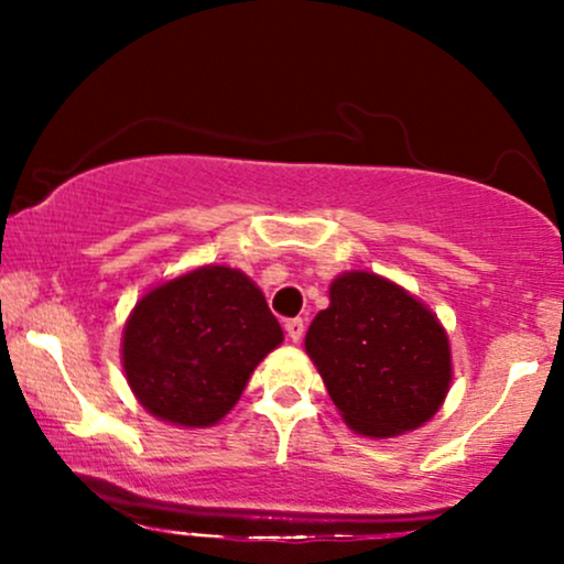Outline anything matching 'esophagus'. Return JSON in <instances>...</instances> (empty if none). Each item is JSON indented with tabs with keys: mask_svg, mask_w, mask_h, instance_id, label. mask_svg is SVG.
I'll return each instance as SVG.
<instances>
[{
	"mask_svg": "<svg viewBox=\"0 0 564 564\" xmlns=\"http://www.w3.org/2000/svg\"><path fill=\"white\" fill-rule=\"evenodd\" d=\"M286 334H289L291 341H302V336H304L302 318H289L286 321Z\"/></svg>",
	"mask_w": 564,
	"mask_h": 564,
	"instance_id": "34e87169",
	"label": "esophagus"
}]
</instances>
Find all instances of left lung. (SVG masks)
Returning <instances> with one entry per match:
<instances>
[{"label": "left lung", "mask_w": 564, "mask_h": 564, "mask_svg": "<svg viewBox=\"0 0 564 564\" xmlns=\"http://www.w3.org/2000/svg\"><path fill=\"white\" fill-rule=\"evenodd\" d=\"M304 349L349 430L394 437L430 422L451 387V345L437 315L403 286L352 270L334 278Z\"/></svg>", "instance_id": "1"}]
</instances>
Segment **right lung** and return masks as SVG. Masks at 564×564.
Instances as JSON below:
<instances>
[{"instance_id":"add662e5","label":"right lung","mask_w":564,"mask_h":564,"mask_svg":"<svg viewBox=\"0 0 564 564\" xmlns=\"http://www.w3.org/2000/svg\"><path fill=\"white\" fill-rule=\"evenodd\" d=\"M281 341V323L257 283L241 270L204 264L134 304L121 364L148 413L177 426H212Z\"/></svg>"}]
</instances>
